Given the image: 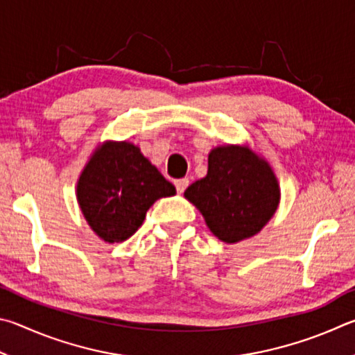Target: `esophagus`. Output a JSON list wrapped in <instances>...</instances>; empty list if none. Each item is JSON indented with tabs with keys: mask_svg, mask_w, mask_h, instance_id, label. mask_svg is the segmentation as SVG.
Masks as SVG:
<instances>
[{
	"mask_svg": "<svg viewBox=\"0 0 355 355\" xmlns=\"http://www.w3.org/2000/svg\"><path fill=\"white\" fill-rule=\"evenodd\" d=\"M189 184H190V181H189L187 178H184V179H178V181L174 182V185H176V190H178V193H184L185 189L189 187Z\"/></svg>",
	"mask_w": 355,
	"mask_h": 355,
	"instance_id": "34e87169",
	"label": "esophagus"
}]
</instances>
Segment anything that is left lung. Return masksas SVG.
Listing matches in <instances>:
<instances>
[{"label":"left lung","mask_w":355,"mask_h":355,"mask_svg":"<svg viewBox=\"0 0 355 355\" xmlns=\"http://www.w3.org/2000/svg\"><path fill=\"white\" fill-rule=\"evenodd\" d=\"M207 227L225 243L251 239L281 202V187L268 160L248 145L210 149L207 174L184 191Z\"/></svg>","instance_id":"left-lung-1"}]
</instances>
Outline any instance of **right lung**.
I'll use <instances>...</instances> for the list:
<instances>
[{
    "mask_svg": "<svg viewBox=\"0 0 355 355\" xmlns=\"http://www.w3.org/2000/svg\"><path fill=\"white\" fill-rule=\"evenodd\" d=\"M176 195L171 182L130 141L105 140L79 174L76 198L85 221L105 243H121L137 232L148 209Z\"/></svg>",
    "mask_w": 355,
    "mask_h": 355,
    "instance_id": "add662e5",
    "label": "right lung"
}]
</instances>
